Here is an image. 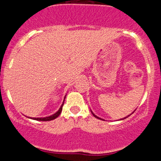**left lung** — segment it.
Segmentation results:
<instances>
[{"mask_svg":"<svg viewBox=\"0 0 161 161\" xmlns=\"http://www.w3.org/2000/svg\"><path fill=\"white\" fill-rule=\"evenodd\" d=\"M134 111H133V112H134ZM133 112H132V113H133ZM91 113H92V114H93V115H94V116H95V118H97V119H100V118H99V117L96 116V115H95V114H94V113H93V112H92V111H91ZM128 116H129V115H127V117H128ZM127 117H125V118L122 119H126V118H127Z\"/></svg>","mask_w":161,"mask_h":161,"instance_id":"1","label":"left lung"}]
</instances>
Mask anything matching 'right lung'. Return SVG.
I'll return each instance as SVG.
<instances>
[{"instance_id": "1", "label": "right lung", "mask_w": 161, "mask_h": 161, "mask_svg": "<svg viewBox=\"0 0 161 161\" xmlns=\"http://www.w3.org/2000/svg\"><path fill=\"white\" fill-rule=\"evenodd\" d=\"M65 98H66V97H65ZM63 104H64V102H63V103L62 104V106L60 107V108H59L58 111L55 114H53V115H50V116L44 117V118H31V119H35V120H38V121H50V120L54 119L57 118L58 116H59V115H60L61 112H62Z\"/></svg>"}]
</instances>
